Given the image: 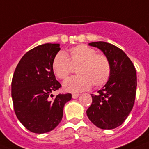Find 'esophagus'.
<instances>
[{
	"label": "esophagus",
	"instance_id": "1",
	"mask_svg": "<svg viewBox=\"0 0 149 149\" xmlns=\"http://www.w3.org/2000/svg\"><path fill=\"white\" fill-rule=\"evenodd\" d=\"M79 96V94H72V97L73 98H78Z\"/></svg>",
	"mask_w": 149,
	"mask_h": 149
}]
</instances>
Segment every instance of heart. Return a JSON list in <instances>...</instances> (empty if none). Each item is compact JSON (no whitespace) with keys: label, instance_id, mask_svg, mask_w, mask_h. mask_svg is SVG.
Returning <instances> with one entry per match:
<instances>
[{"label":"heart","instance_id":"heart-1","mask_svg":"<svg viewBox=\"0 0 149 149\" xmlns=\"http://www.w3.org/2000/svg\"><path fill=\"white\" fill-rule=\"evenodd\" d=\"M77 67L78 75L63 83L64 91L77 93L88 90L93 85L99 87L109 80L111 67L108 58L86 44H79L68 51L58 52L52 61V70L59 79L65 80Z\"/></svg>","mask_w":149,"mask_h":149}]
</instances>
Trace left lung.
<instances>
[{
	"label": "left lung",
	"instance_id": "8db88e82",
	"mask_svg": "<svg viewBox=\"0 0 149 149\" xmlns=\"http://www.w3.org/2000/svg\"><path fill=\"white\" fill-rule=\"evenodd\" d=\"M108 58L111 73L108 82L97 95L91 94L92 104L86 110L88 118L102 130L120 126L132 110L136 91V73L126 54L111 43L98 41L89 43Z\"/></svg>",
	"mask_w": 149,
	"mask_h": 149
}]
</instances>
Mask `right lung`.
Here are the masks:
<instances>
[{
	"mask_svg": "<svg viewBox=\"0 0 149 149\" xmlns=\"http://www.w3.org/2000/svg\"><path fill=\"white\" fill-rule=\"evenodd\" d=\"M58 43H45L29 51L17 64L12 80L15 113L27 130L45 133L60 123L64 105L70 94L52 93L61 87L52 70V61L59 52Z\"/></svg>",
	"mask_w": 149,
	"mask_h": 149,
	"instance_id": "right-lung-1",
	"label": "right lung"
}]
</instances>
